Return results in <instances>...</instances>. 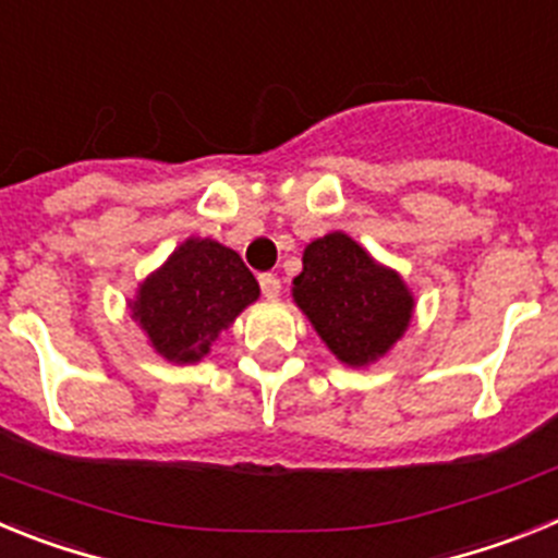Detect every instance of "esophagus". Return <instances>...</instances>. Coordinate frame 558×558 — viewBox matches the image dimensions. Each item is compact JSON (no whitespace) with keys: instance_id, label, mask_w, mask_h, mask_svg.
<instances>
[{"instance_id":"esophagus-1","label":"esophagus","mask_w":558,"mask_h":558,"mask_svg":"<svg viewBox=\"0 0 558 558\" xmlns=\"http://www.w3.org/2000/svg\"><path fill=\"white\" fill-rule=\"evenodd\" d=\"M259 288H263L265 299H276L279 290H282V282H279V276L276 274H263L259 276Z\"/></svg>"}]
</instances>
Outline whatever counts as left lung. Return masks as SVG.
Segmentation results:
<instances>
[{"label":"left lung","instance_id":"8db88e82","mask_svg":"<svg viewBox=\"0 0 558 558\" xmlns=\"http://www.w3.org/2000/svg\"><path fill=\"white\" fill-rule=\"evenodd\" d=\"M290 293L329 352L352 368L386 357L416 307L399 270L377 263L347 231H329L304 248Z\"/></svg>","mask_w":558,"mask_h":558}]
</instances>
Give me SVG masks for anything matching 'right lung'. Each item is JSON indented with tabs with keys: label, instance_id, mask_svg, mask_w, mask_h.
I'll list each match as a JSON object with an SVG mask.
<instances>
[{
	"label": "right lung",
	"instance_id": "obj_1",
	"mask_svg": "<svg viewBox=\"0 0 558 558\" xmlns=\"http://www.w3.org/2000/svg\"><path fill=\"white\" fill-rule=\"evenodd\" d=\"M259 299V284L234 248L186 236L128 299L147 347L175 366L198 363L211 343Z\"/></svg>",
	"mask_w": 558,
	"mask_h": 558
}]
</instances>
